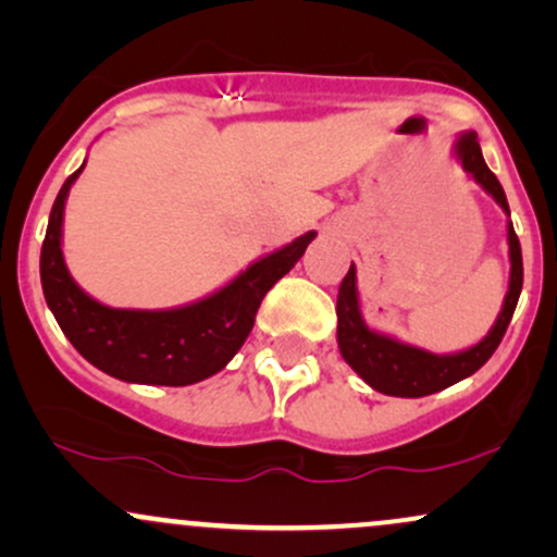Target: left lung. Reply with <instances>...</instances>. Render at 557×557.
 <instances>
[{
  "label": "left lung",
  "mask_w": 557,
  "mask_h": 557,
  "mask_svg": "<svg viewBox=\"0 0 557 557\" xmlns=\"http://www.w3.org/2000/svg\"><path fill=\"white\" fill-rule=\"evenodd\" d=\"M461 168L474 177V183L482 185L487 196L495 198L497 207L508 216V259H510V277L508 293L503 298V309L497 314L487 335L471 348L456 350V354H430V350L417 348L398 341V337L376 332L363 322L359 287H356V267L350 264L348 274L341 283L337 293V348L341 356L354 369L356 374L367 382L376 393L395 395V398H424V395L440 393V389L456 385L482 369L500 345L505 330H508L510 317H513L516 304H519L521 285H523V261H521V243L516 238L513 222H510L508 198L500 181L492 175L482 157V146L474 131L458 133L453 144Z\"/></svg>",
  "instance_id": "left-lung-1"
}]
</instances>
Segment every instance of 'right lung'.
<instances>
[{
    "instance_id": "right-lung-1",
    "label": "right lung",
    "mask_w": 557,
    "mask_h": 557,
    "mask_svg": "<svg viewBox=\"0 0 557 557\" xmlns=\"http://www.w3.org/2000/svg\"><path fill=\"white\" fill-rule=\"evenodd\" d=\"M81 164L54 198L41 246V287L60 330L73 348L114 380L133 385L183 387L227 367L246 343L270 287L285 277L317 238L304 233L277 251L251 261L209 296L172 309H114L75 283L62 253V222Z\"/></svg>"
}]
</instances>
